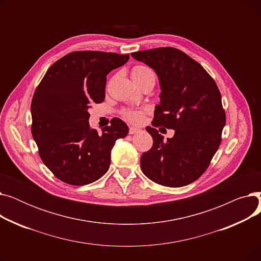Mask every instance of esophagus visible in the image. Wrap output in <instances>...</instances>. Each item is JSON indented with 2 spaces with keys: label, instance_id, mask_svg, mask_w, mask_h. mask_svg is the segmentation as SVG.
Instances as JSON below:
<instances>
[{
  "label": "esophagus",
  "instance_id": "1",
  "mask_svg": "<svg viewBox=\"0 0 261 261\" xmlns=\"http://www.w3.org/2000/svg\"><path fill=\"white\" fill-rule=\"evenodd\" d=\"M140 131H141L140 128H136V127H130V128H129V133H130V134L138 133V132H140Z\"/></svg>",
  "mask_w": 261,
  "mask_h": 261
}]
</instances>
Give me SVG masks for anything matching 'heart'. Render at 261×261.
Wrapping results in <instances>:
<instances>
[{"label":"heart","mask_w":261,"mask_h":261,"mask_svg":"<svg viewBox=\"0 0 261 261\" xmlns=\"http://www.w3.org/2000/svg\"><path fill=\"white\" fill-rule=\"evenodd\" d=\"M132 78L134 79H142L148 75H152V71L150 70L149 67L145 66V65H135L132 71ZM144 113L142 111H138V110H126L125 112H123V117H125L127 120L131 121V122H141L143 119Z\"/></svg>","instance_id":"b5f03b06"}]
</instances>
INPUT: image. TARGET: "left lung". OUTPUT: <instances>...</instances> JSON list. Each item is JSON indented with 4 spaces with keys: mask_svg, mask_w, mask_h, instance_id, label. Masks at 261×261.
I'll return each instance as SVG.
<instances>
[{
    "mask_svg": "<svg viewBox=\"0 0 261 261\" xmlns=\"http://www.w3.org/2000/svg\"><path fill=\"white\" fill-rule=\"evenodd\" d=\"M131 56L159 77L161 101L152 125L174 130L172 138L164 141L155 128H146L153 145L142 154V171L163 186L193 183L207 169L221 143L225 112L220 91L201 64L177 48L140 50Z\"/></svg>",
    "mask_w": 261,
    "mask_h": 261,
    "instance_id": "left-lung-1",
    "label": "left lung"
}]
</instances>
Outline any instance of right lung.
<instances>
[{
    "label": "right lung",
    "instance_id": "1",
    "mask_svg": "<svg viewBox=\"0 0 261 261\" xmlns=\"http://www.w3.org/2000/svg\"><path fill=\"white\" fill-rule=\"evenodd\" d=\"M129 54L82 50L65 55L45 73L32 100V134L44 165L64 183L97 181L108 171L111 150L129 128L113 118L99 134L89 125V109L106 96L107 75Z\"/></svg>",
    "mask_w": 261,
    "mask_h": 261
}]
</instances>
